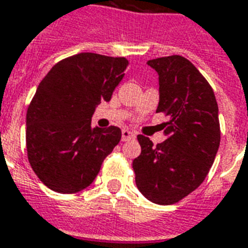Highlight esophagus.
<instances>
[{
  "instance_id": "esophagus-1",
  "label": "esophagus",
  "mask_w": 248,
  "mask_h": 248,
  "mask_svg": "<svg viewBox=\"0 0 248 248\" xmlns=\"http://www.w3.org/2000/svg\"><path fill=\"white\" fill-rule=\"evenodd\" d=\"M135 138V134L132 131H130V130H126V128H124L122 130V140L126 141V140H130V139H134Z\"/></svg>"
}]
</instances>
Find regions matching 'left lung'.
Returning <instances> with one entry per match:
<instances>
[{
  "label": "left lung",
  "mask_w": 248,
  "mask_h": 248,
  "mask_svg": "<svg viewBox=\"0 0 248 248\" xmlns=\"http://www.w3.org/2000/svg\"><path fill=\"white\" fill-rule=\"evenodd\" d=\"M158 74L160 100L165 113V141L154 145L139 135L141 154L132 161L139 191L160 205L178 203L203 183L220 147L218 107L212 87L182 56L151 60Z\"/></svg>",
  "instance_id": "obj_1"
}]
</instances>
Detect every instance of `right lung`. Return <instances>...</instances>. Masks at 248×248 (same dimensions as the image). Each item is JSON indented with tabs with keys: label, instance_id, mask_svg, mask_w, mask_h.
<instances>
[{
	"label": "right lung",
	"instance_id": "obj_1",
	"mask_svg": "<svg viewBox=\"0 0 248 248\" xmlns=\"http://www.w3.org/2000/svg\"><path fill=\"white\" fill-rule=\"evenodd\" d=\"M127 66L124 57L79 53L40 82L27 110L26 144L31 168L50 190H84L120 143V127H92L91 120L101 101H110Z\"/></svg>",
	"mask_w": 248,
	"mask_h": 248
}]
</instances>
